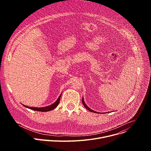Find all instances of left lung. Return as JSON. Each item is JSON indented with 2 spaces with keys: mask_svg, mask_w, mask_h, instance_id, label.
<instances>
[{
  "mask_svg": "<svg viewBox=\"0 0 151 151\" xmlns=\"http://www.w3.org/2000/svg\"><path fill=\"white\" fill-rule=\"evenodd\" d=\"M82 104H83V105L85 107V108L87 109H88L89 111H90V112H94V113H96V114H99V112H96V111H93L92 109H91L90 107H88V106H87V105L85 103V102H84V100H83V98L82 97ZM108 113V112H107Z\"/></svg>",
  "mask_w": 151,
  "mask_h": 151,
  "instance_id": "obj_1",
  "label": "left lung"
}]
</instances>
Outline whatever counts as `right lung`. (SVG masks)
Instances as JSON below:
<instances>
[{
  "label": "right lung",
  "mask_w": 151,
  "mask_h": 151,
  "mask_svg": "<svg viewBox=\"0 0 151 151\" xmlns=\"http://www.w3.org/2000/svg\"><path fill=\"white\" fill-rule=\"evenodd\" d=\"M61 95L59 96V97L58 98V99L52 104L48 106H45V107H29V106H27L26 105L23 104L24 107H27V108L33 110V111H39V112H48V111H50L53 110L54 109H55V107L58 105L60 100V97H61Z\"/></svg>",
  "instance_id": "obj_1"
}]
</instances>
